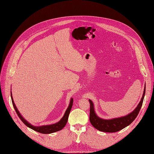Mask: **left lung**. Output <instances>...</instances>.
<instances>
[{"label":"left lung","mask_w":154,"mask_h":154,"mask_svg":"<svg viewBox=\"0 0 154 154\" xmlns=\"http://www.w3.org/2000/svg\"><path fill=\"white\" fill-rule=\"evenodd\" d=\"M145 94V85L143 93V96L141 99V101L138 104L137 108L133 110L131 113L128 115L122 116L117 118H113L111 119H104L99 118L96 114L94 104L91 100H89L90 103V116L89 120L91 125L97 130L103 131L113 133L121 130L125 127L130 125L138 116L139 111L141 109L143 99Z\"/></svg>","instance_id":"8db88e82"}]
</instances>
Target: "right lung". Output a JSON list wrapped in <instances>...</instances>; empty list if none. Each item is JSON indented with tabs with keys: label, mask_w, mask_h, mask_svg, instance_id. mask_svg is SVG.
<instances>
[{
	"label": "right lung",
	"mask_w": 154,
	"mask_h": 154,
	"mask_svg": "<svg viewBox=\"0 0 154 154\" xmlns=\"http://www.w3.org/2000/svg\"><path fill=\"white\" fill-rule=\"evenodd\" d=\"M11 99H12V105L14 106V108L16 112V113L17 114L19 118L21 119V121L24 123V125H26L29 128H30L31 129L35 130L36 131H38L39 133H43V134H49V133H54L58 131H60L63 129V128H64V126L66 125V123H67L68 121V118H69V113L70 112V110L72 109V107L73 105V99L72 98L70 99V104L69 106L68 107V108L66 109L64 116H63V118L60 119V121L58 122L57 123L55 124H52V125H44V126H35L32 125H31L29 123H28L26 120L21 116V115L20 114V112H19V111L17 110L16 106L14 104V101H13V98L12 96V92L11 91Z\"/></svg>",
	"instance_id": "obj_1"
}]
</instances>
